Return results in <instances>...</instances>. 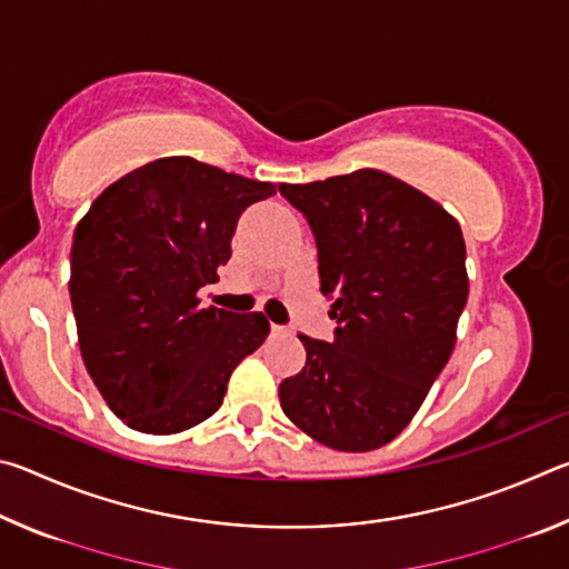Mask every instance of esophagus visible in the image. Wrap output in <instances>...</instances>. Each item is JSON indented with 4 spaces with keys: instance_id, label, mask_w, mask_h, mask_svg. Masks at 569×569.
Masks as SVG:
<instances>
[{
    "instance_id": "obj_1",
    "label": "esophagus",
    "mask_w": 569,
    "mask_h": 569,
    "mask_svg": "<svg viewBox=\"0 0 569 569\" xmlns=\"http://www.w3.org/2000/svg\"><path fill=\"white\" fill-rule=\"evenodd\" d=\"M271 331H273V333H286V326H278V323H271Z\"/></svg>"
}]
</instances>
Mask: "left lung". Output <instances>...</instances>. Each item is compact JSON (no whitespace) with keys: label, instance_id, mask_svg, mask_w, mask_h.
Here are the masks:
<instances>
[{"label":"left lung","instance_id":"obj_1","mask_svg":"<svg viewBox=\"0 0 569 569\" xmlns=\"http://www.w3.org/2000/svg\"><path fill=\"white\" fill-rule=\"evenodd\" d=\"M311 226L333 339L298 333L288 419L323 447L371 451L407 427L445 369L467 306V248L445 208L381 170L278 186Z\"/></svg>","mask_w":569,"mask_h":569}]
</instances>
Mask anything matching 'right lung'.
Wrapping results in <instances>:
<instances>
[{"label": "right lung", "instance_id": "obj_1", "mask_svg": "<svg viewBox=\"0 0 569 569\" xmlns=\"http://www.w3.org/2000/svg\"><path fill=\"white\" fill-rule=\"evenodd\" d=\"M192 158H160L102 192L74 228L70 298L80 351L134 431L178 435L220 409L236 366L266 341L263 313L203 308L238 218L271 198Z\"/></svg>", "mask_w": 569, "mask_h": 569}]
</instances>
